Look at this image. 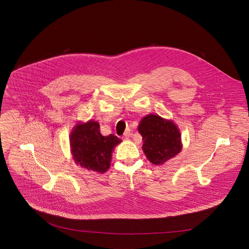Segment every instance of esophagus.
I'll list each match as a JSON object with an SVG mask.
<instances>
[{
	"label": "esophagus",
	"mask_w": 249,
	"mask_h": 249,
	"mask_svg": "<svg viewBox=\"0 0 249 249\" xmlns=\"http://www.w3.org/2000/svg\"><path fill=\"white\" fill-rule=\"evenodd\" d=\"M129 136H130V129H126L124 134V136H123V139L124 140H127L129 138Z\"/></svg>",
	"instance_id": "esophagus-1"
}]
</instances>
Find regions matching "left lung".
Returning <instances> with one entry per match:
<instances>
[{"instance_id":"1","label":"left lung","mask_w":249,"mask_h":249,"mask_svg":"<svg viewBox=\"0 0 249 249\" xmlns=\"http://www.w3.org/2000/svg\"><path fill=\"white\" fill-rule=\"evenodd\" d=\"M138 131L142 137V151L154 165H163L182 149L180 130L172 120L148 114L140 121Z\"/></svg>"}]
</instances>
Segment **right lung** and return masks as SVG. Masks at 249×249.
I'll list each match as a JSON object with an SVG mask.
<instances>
[{"mask_svg": "<svg viewBox=\"0 0 249 249\" xmlns=\"http://www.w3.org/2000/svg\"><path fill=\"white\" fill-rule=\"evenodd\" d=\"M121 142L122 140L113 134L103 136L100 124L94 120L78 122L70 134L71 157L81 168L105 174L110 167L115 146Z\"/></svg>", "mask_w": 249, "mask_h": 249, "instance_id": "1", "label": "right lung"}]
</instances>
